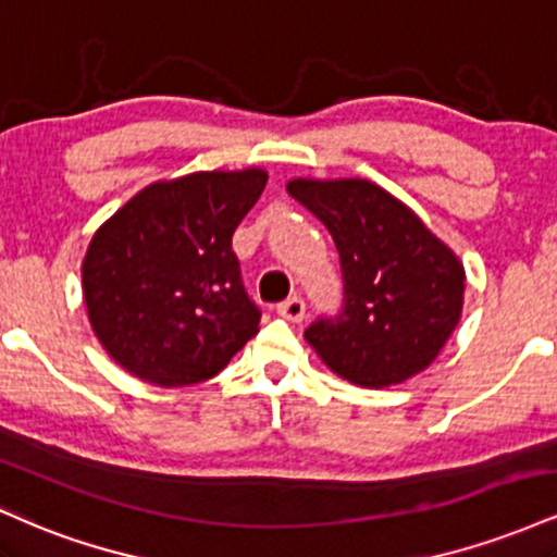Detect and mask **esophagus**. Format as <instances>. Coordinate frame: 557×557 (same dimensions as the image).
I'll return each mask as SVG.
<instances>
[{
  "label": "esophagus",
  "mask_w": 557,
  "mask_h": 557,
  "mask_svg": "<svg viewBox=\"0 0 557 557\" xmlns=\"http://www.w3.org/2000/svg\"><path fill=\"white\" fill-rule=\"evenodd\" d=\"M277 314L283 317V319H287V322H304V317H306V304H304V298L293 296V298L283 300V304L277 306Z\"/></svg>",
  "instance_id": "obj_1"
}]
</instances>
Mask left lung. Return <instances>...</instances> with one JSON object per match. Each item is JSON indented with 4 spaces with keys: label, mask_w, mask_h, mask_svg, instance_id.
<instances>
[{
    "label": "left lung",
    "mask_w": 557,
    "mask_h": 557,
    "mask_svg": "<svg viewBox=\"0 0 557 557\" xmlns=\"http://www.w3.org/2000/svg\"><path fill=\"white\" fill-rule=\"evenodd\" d=\"M287 194L324 222L341 253V314L304 332L319 359L361 387L424 372L461 319L466 272L456 253L372 181L296 177Z\"/></svg>",
    "instance_id": "left-lung-1"
}]
</instances>
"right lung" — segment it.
Segmentation results:
<instances>
[{"label": "right lung", "instance_id": "1", "mask_svg": "<svg viewBox=\"0 0 557 557\" xmlns=\"http://www.w3.org/2000/svg\"><path fill=\"white\" fill-rule=\"evenodd\" d=\"M264 170L194 172L138 190L94 233L83 300L94 335L125 372L159 387L209 380L259 332L233 233Z\"/></svg>", "mask_w": 557, "mask_h": 557}]
</instances>
